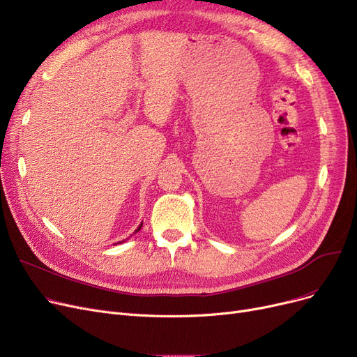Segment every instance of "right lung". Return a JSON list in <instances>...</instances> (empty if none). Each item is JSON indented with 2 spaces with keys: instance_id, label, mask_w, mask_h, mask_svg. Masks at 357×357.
Masks as SVG:
<instances>
[{
  "instance_id": "obj_1",
  "label": "right lung",
  "mask_w": 357,
  "mask_h": 357,
  "mask_svg": "<svg viewBox=\"0 0 357 357\" xmlns=\"http://www.w3.org/2000/svg\"><path fill=\"white\" fill-rule=\"evenodd\" d=\"M141 227H142V223H141V225H139V227H138V228H137V229H135V232H138V231H139V229H141ZM123 241H125V240H123ZM123 241H119V244H122V243H123ZM116 244H117V243H116Z\"/></svg>"
}]
</instances>
